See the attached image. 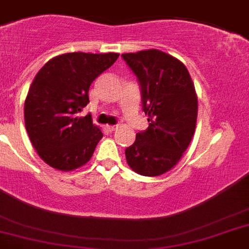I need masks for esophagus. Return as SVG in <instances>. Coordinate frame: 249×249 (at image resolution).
<instances>
[{
    "label": "esophagus",
    "instance_id": "esophagus-1",
    "mask_svg": "<svg viewBox=\"0 0 249 249\" xmlns=\"http://www.w3.org/2000/svg\"><path fill=\"white\" fill-rule=\"evenodd\" d=\"M116 129H117V126H112V124H107L106 126V131L111 132V133H112L113 131H116Z\"/></svg>",
    "mask_w": 249,
    "mask_h": 249
}]
</instances>
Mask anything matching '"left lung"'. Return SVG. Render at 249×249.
<instances>
[{
	"mask_svg": "<svg viewBox=\"0 0 249 249\" xmlns=\"http://www.w3.org/2000/svg\"><path fill=\"white\" fill-rule=\"evenodd\" d=\"M122 58L140 81L149 122L126 149L127 163L137 174L158 177L177 165L193 140L197 118L195 86L185 65L158 49Z\"/></svg>",
	"mask_w": 249,
	"mask_h": 249,
	"instance_id": "1",
	"label": "left lung"
}]
</instances>
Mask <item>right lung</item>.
I'll list each match as a JSON object with an SVG mask.
<instances>
[{"instance_id": "obj_1", "label": "right lung", "mask_w": 249, "mask_h": 249, "mask_svg": "<svg viewBox=\"0 0 249 249\" xmlns=\"http://www.w3.org/2000/svg\"><path fill=\"white\" fill-rule=\"evenodd\" d=\"M120 56L117 53H67L38 71L24 102V123L34 149L52 168L70 172L85 165L102 138L91 116L77 113L89 104V89Z\"/></svg>"}]
</instances>
